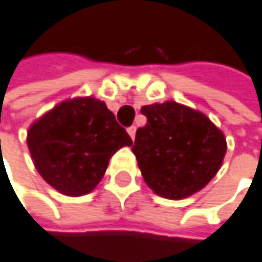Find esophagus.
I'll return each instance as SVG.
<instances>
[{"mask_svg": "<svg viewBox=\"0 0 262 262\" xmlns=\"http://www.w3.org/2000/svg\"><path fill=\"white\" fill-rule=\"evenodd\" d=\"M127 133L130 135L132 139H135V135H136V127H135V126H130V127H127Z\"/></svg>", "mask_w": 262, "mask_h": 262, "instance_id": "1", "label": "esophagus"}]
</instances>
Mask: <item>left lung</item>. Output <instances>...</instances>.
Here are the masks:
<instances>
[{"instance_id": "8db88e82", "label": "left lung", "mask_w": 262, "mask_h": 262, "mask_svg": "<svg viewBox=\"0 0 262 262\" xmlns=\"http://www.w3.org/2000/svg\"><path fill=\"white\" fill-rule=\"evenodd\" d=\"M146 124L132 146L146 185L181 200L200 191L223 164L227 144L208 117L173 100L141 108Z\"/></svg>"}]
</instances>
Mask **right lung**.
I'll return each mask as SVG.
<instances>
[{"mask_svg":"<svg viewBox=\"0 0 262 262\" xmlns=\"http://www.w3.org/2000/svg\"><path fill=\"white\" fill-rule=\"evenodd\" d=\"M130 136L105 102L65 100L37 120L28 132V148L39 175L65 195H84L105 175L110 159Z\"/></svg>","mask_w":262,"mask_h":262,"instance_id":"obj_1","label":"right lung"}]
</instances>
